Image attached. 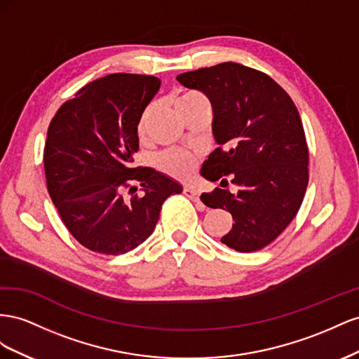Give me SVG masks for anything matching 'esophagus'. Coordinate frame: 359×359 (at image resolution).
<instances>
[{
  "mask_svg": "<svg viewBox=\"0 0 359 359\" xmlns=\"http://www.w3.org/2000/svg\"><path fill=\"white\" fill-rule=\"evenodd\" d=\"M183 194H185V196H187L189 200L196 201V203L198 204V208H200V209H204V206H203L201 201H200V191H198L197 188L185 187V188H183Z\"/></svg>",
  "mask_w": 359,
  "mask_h": 359,
  "instance_id": "esophagus-1",
  "label": "esophagus"
}]
</instances>
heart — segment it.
Segmentation results:
<instances>
[{"label":"heart","instance_id":"b5f03b06","mask_svg":"<svg viewBox=\"0 0 359 359\" xmlns=\"http://www.w3.org/2000/svg\"><path fill=\"white\" fill-rule=\"evenodd\" d=\"M201 97L203 96L200 93H197V91H183V93L176 96V108L179 109L180 107L189 104V102L201 99ZM151 109H153V107L149 105L144 111H142V114L138 121L140 134H144L146 132L149 118L151 116ZM194 165H196V161H194V158L185 151L165 153V155H163L159 161V167L162 168V171H165L167 174H170V176L177 177V179L188 177L191 171L194 170Z\"/></svg>","mask_w":359,"mask_h":359}]
</instances>
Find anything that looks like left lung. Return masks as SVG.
Here are the masks:
<instances>
[{"mask_svg": "<svg viewBox=\"0 0 359 359\" xmlns=\"http://www.w3.org/2000/svg\"><path fill=\"white\" fill-rule=\"evenodd\" d=\"M177 81L206 95L213 109L219 147L203 163L201 176L219 187L200 198L231 213L234 224L222 243L239 252L259 251L292 222L309 185L298 108L271 76L231 61L180 74ZM229 181L236 193L224 188Z\"/></svg>", "mask_w": 359, "mask_h": 359, "instance_id": "8db88e82", "label": "left lung"}]
</instances>
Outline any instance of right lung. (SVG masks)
Returning <instances> with one entry per match:
<instances>
[{
    "label": "right lung",
    "instance_id": "add662e5",
    "mask_svg": "<svg viewBox=\"0 0 359 359\" xmlns=\"http://www.w3.org/2000/svg\"><path fill=\"white\" fill-rule=\"evenodd\" d=\"M156 76L112 74L81 88L48 128L46 187L61 221L90 251L118 255L156 227L163 201L182 185L135 167L138 121L158 93Z\"/></svg>",
    "mask_w": 359,
    "mask_h": 359
}]
</instances>
